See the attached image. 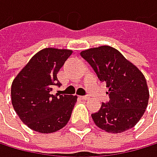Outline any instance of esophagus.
<instances>
[{
    "instance_id": "obj_1",
    "label": "esophagus",
    "mask_w": 157,
    "mask_h": 157,
    "mask_svg": "<svg viewBox=\"0 0 157 157\" xmlns=\"http://www.w3.org/2000/svg\"><path fill=\"white\" fill-rule=\"evenodd\" d=\"M80 98H81L82 100H87V99H88L89 97H88V96H81Z\"/></svg>"
}]
</instances>
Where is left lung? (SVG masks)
Returning a JSON list of instances; mask_svg holds the SVG:
<instances>
[{"label": "left lung", "mask_w": 157, "mask_h": 157, "mask_svg": "<svg viewBox=\"0 0 157 157\" xmlns=\"http://www.w3.org/2000/svg\"><path fill=\"white\" fill-rule=\"evenodd\" d=\"M100 81L109 88V101L91 114L99 128L108 133H122L138 122L149 101V89L142 72L110 46H101L81 52Z\"/></svg>", "instance_id": "8db88e82"}]
</instances>
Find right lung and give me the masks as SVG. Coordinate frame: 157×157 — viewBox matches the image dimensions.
Segmentation results:
<instances>
[{
  "label": "right lung",
  "mask_w": 157,
  "mask_h": 157,
  "mask_svg": "<svg viewBox=\"0 0 157 157\" xmlns=\"http://www.w3.org/2000/svg\"><path fill=\"white\" fill-rule=\"evenodd\" d=\"M72 53L66 49L46 48L30 59L16 76L11 86L13 107L30 129L49 134L68 123L77 96L52 93L60 86L57 73Z\"/></svg>",
  "instance_id": "add662e5"
}]
</instances>
